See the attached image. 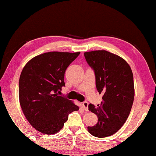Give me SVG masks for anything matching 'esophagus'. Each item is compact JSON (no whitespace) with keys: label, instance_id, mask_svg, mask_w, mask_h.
Instances as JSON below:
<instances>
[{"label":"esophagus","instance_id":"1","mask_svg":"<svg viewBox=\"0 0 156 156\" xmlns=\"http://www.w3.org/2000/svg\"><path fill=\"white\" fill-rule=\"evenodd\" d=\"M82 107H83L84 109L86 111H88V103L87 102H82Z\"/></svg>","mask_w":156,"mask_h":156}]
</instances>
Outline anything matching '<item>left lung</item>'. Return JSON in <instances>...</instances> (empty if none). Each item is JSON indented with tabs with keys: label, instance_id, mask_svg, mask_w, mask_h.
Listing matches in <instances>:
<instances>
[{
	"label": "left lung",
	"instance_id": "1",
	"mask_svg": "<svg viewBox=\"0 0 156 156\" xmlns=\"http://www.w3.org/2000/svg\"><path fill=\"white\" fill-rule=\"evenodd\" d=\"M84 55L94 71L97 90L103 94L97 107L88 105V110L97 115L98 122L88 127V131L97 137L111 136L121 128L130 113L135 96L133 72L124 59L107 51Z\"/></svg>",
	"mask_w": 156,
	"mask_h": 156
}]
</instances>
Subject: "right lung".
<instances>
[{
  "mask_svg": "<svg viewBox=\"0 0 156 156\" xmlns=\"http://www.w3.org/2000/svg\"><path fill=\"white\" fill-rule=\"evenodd\" d=\"M80 53H44L30 59L23 69L19 84L20 105L29 123L42 133H58L68 115L79 110L72 101L58 94L65 87L66 69Z\"/></svg>",
  "mask_w": 156,
  "mask_h": 156,
  "instance_id": "1",
  "label": "right lung"
}]
</instances>
